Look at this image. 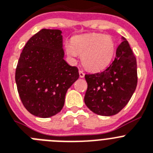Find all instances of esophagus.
<instances>
[{
    "instance_id": "34e87169",
    "label": "esophagus",
    "mask_w": 153,
    "mask_h": 153,
    "mask_svg": "<svg viewBox=\"0 0 153 153\" xmlns=\"http://www.w3.org/2000/svg\"><path fill=\"white\" fill-rule=\"evenodd\" d=\"M79 76H80V78H84L85 76V74L84 72H83L82 71H79Z\"/></svg>"
}]
</instances>
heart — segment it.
<instances>
[{
    "label": "heart",
    "instance_id": "b5f03b06",
    "mask_svg": "<svg viewBox=\"0 0 153 153\" xmlns=\"http://www.w3.org/2000/svg\"><path fill=\"white\" fill-rule=\"evenodd\" d=\"M65 51L72 61L81 54L85 68L96 71L110 65L115 52V42L110 36L101 33L77 36L71 43H67Z\"/></svg>",
    "mask_w": 153,
    "mask_h": 153
}]
</instances>
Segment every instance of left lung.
<instances>
[{"instance_id":"obj_1","label":"left lung","mask_w":153,"mask_h":153,"mask_svg":"<svg viewBox=\"0 0 153 153\" xmlns=\"http://www.w3.org/2000/svg\"><path fill=\"white\" fill-rule=\"evenodd\" d=\"M118 46L116 57L102 72L85 74L88 88L85 103L101 116H113L126 106L137 86V62L124 37Z\"/></svg>"}]
</instances>
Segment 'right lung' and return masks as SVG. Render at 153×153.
<instances>
[{"instance_id": "add662e5", "label": "right lung", "mask_w": 153, "mask_h": 153, "mask_svg": "<svg viewBox=\"0 0 153 153\" xmlns=\"http://www.w3.org/2000/svg\"><path fill=\"white\" fill-rule=\"evenodd\" d=\"M64 57L60 29H41L23 48L15 82L23 105L34 116L48 118L58 114L67 91L79 79V69Z\"/></svg>"}]
</instances>
